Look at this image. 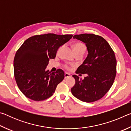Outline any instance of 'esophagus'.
<instances>
[{
  "label": "esophagus",
  "instance_id": "1",
  "mask_svg": "<svg viewBox=\"0 0 131 131\" xmlns=\"http://www.w3.org/2000/svg\"><path fill=\"white\" fill-rule=\"evenodd\" d=\"M70 76V74L68 73H65V79H67Z\"/></svg>",
  "mask_w": 131,
  "mask_h": 131
}]
</instances>
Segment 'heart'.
Segmentation results:
<instances>
[{"mask_svg": "<svg viewBox=\"0 0 131 131\" xmlns=\"http://www.w3.org/2000/svg\"><path fill=\"white\" fill-rule=\"evenodd\" d=\"M73 51L74 53L76 52H84L85 51V46L84 44L82 43H76L73 44ZM65 68L69 69V67L67 66H65Z\"/></svg>", "mask_w": 131, "mask_h": 131, "instance_id": "heart-1", "label": "heart"}]
</instances>
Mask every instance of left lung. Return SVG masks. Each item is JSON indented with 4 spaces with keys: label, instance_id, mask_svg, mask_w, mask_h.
Masks as SVG:
<instances>
[{
    "label": "left lung",
    "instance_id": "8db88e82",
    "mask_svg": "<svg viewBox=\"0 0 131 131\" xmlns=\"http://www.w3.org/2000/svg\"><path fill=\"white\" fill-rule=\"evenodd\" d=\"M73 39L83 41L87 48V57L76 72L87 76L82 80L73 75L76 82L71 92L83 102L96 101L108 92L114 83L117 66L114 52L107 41L98 35H76Z\"/></svg>",
    "mask_w": 131,
    "mask_h": 131
}]
</instances>
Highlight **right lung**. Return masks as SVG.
Instances as JSON below:
<instances>
[{"label":"right lung","mask_w":131,"mask_h":131,"mask_svg":"<svg viewBox=\"0 0 131 131\" xmlns=\"http://www.w3.org/2000/svg\"><path fill=\"white\" fill-rule=\"evenodd\" d=\"M72 36L54 34L35 35L26 39L17 50L14 59V77L26 97L40 101L53 95L65 73L60 69L52 73L46 69L50 59L56 57L59 47Z\"/></svg>","instance_id":"add662e5"}]
</instances>
